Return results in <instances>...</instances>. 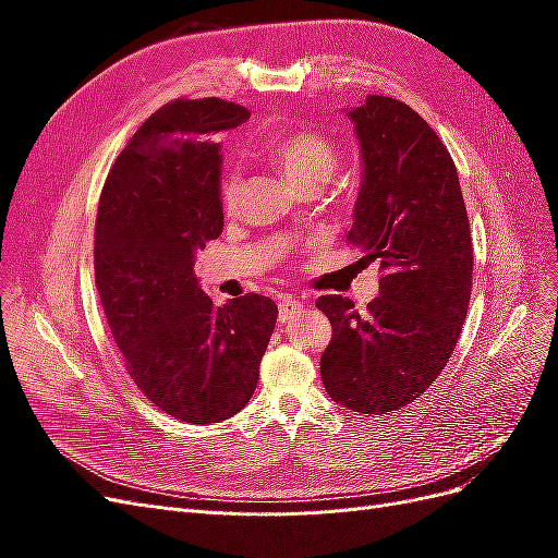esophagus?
<instances>
[{
	"instance_id": "esophagus-1",
	"label": "esophagus",
	"mask_w": 558,
	"mask_h": 558,
	"mask_svg": "<svg viewBox=\"0 0 558 558\" xmlns=\"http://www.w3.org/2000/svg\"><path fill=\"white\" fill-rule=\"evenodd\" d=\"M300 310H302V302L300 300H295L291 295L281 298V302H279V320H281V324H286V320L295 318L300 314Z\"/></svg>"
}]
</instances>
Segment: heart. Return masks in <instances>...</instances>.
Returning a JSON list of instances; mask_svg holds the SVG:
<instances>
[{
  "label": "heart",
  "mask_w": 558,
  "mask_h": 558,
  "mask_svg": "<svg viewBox=\"0 0 558 558\" xmlns=\"http://www.w3.org/2000/svg\"><path fill=\"white\" fill-rule=\"evenodd\" d=\"M260 154L289 179L295 189L312 193L326 183L337 167V146L326 132L312 128H289L272 132L263 142ZM240 179L228 174L218 185V199L226 211L238 207Z\"/></svg>",
  "instance_id": "heart-1"
}]
</instances>
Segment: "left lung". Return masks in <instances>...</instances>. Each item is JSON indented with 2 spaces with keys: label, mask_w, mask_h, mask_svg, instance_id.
I'll return each instance as SVG.
<instances>
[{
  "label": "left lung",
  "mask_w": 558,
  "mask_h": 558,
  "mask_svg": "<svg viewBox=\"0 0 558 558\" xmlns=\"http://www.w3.org/2000/svg\"><path fill=\"white\" fill-rule=\"evenodd\" d=\"M363 154V189L347 242L379 260V295L365 314L320 295L332 326L320 356L328 396L361 414L414 402L440 377L461 337L472 291V240L459 172L412 107L369 95L349 111Z\"/></svg>",
  "instance_id": "1"
}]
</instances>
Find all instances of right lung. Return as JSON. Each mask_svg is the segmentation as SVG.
Listing matches in <instances>:
<instances>
[{
	"instance_id": "add662e5",
	"label": "right lung",
	"mask_w": 558,
	"mask_h": 558,
	"mask_svg": "<svg viewBox=\"0 0 558 558\" xmlns=\"http://www.w3.org/2000/svg\"><path fill=\"white\" fill-rule=\"evenodd\" d=\"M246 118L218 97L160 107L99 197L95 283L111 337L140 391L185 424H218L251 400L279 314L258 293L214 307L193 272L195 253L223 232L216 140Z\"/></svg>"
}]
</instances>
